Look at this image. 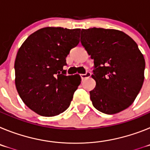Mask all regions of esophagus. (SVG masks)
<instances>
[{
	"label": "esophagus",
	"instance_id": "34e87169",
	"mask_svg": "<svg viewBox=\"0 0 150 150\" xmlns=\"http://www.w3.org/2000/svg\"><path fill=\"white\" fill-rule=\"evenodd\" d=\"M91 76V73L89 71H87L86 74H80V76H81L82 79H84L87 77H89Z\"/></svg>",
	"mask_w": 150,
	"mask_h": 150
}]
</instances>
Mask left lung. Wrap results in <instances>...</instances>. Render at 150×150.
I'll return each instance as SVG.
<instances>
[{
    "mask_svg": "<svg viewBox=\"0 0 150 150\" xmlns=\"http://www.w3.org/2000/svg\"><path fill=\"white\" fill-rule=\"evenodd\" d=\"M81 43L94 59V107L106 114L128 108L144 80L145 59L137 43L121 30L100 28L82 29Z\"/></svg>",
    "mask_w": 150,
    "mask_h": 150,
    "instance_id": "left-lung-1",
    "label": "left lung"
}]
</instances>
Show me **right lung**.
<instances>
[{
	"label": "right lung",
	"instance_id": "obj_1",
	"mask_svg": "<svg viewBox=\"0 0 150 150\" xmlns=\"http://www.w3.org/2000/svg\"><path fill=\"white\" fill-rule=\"evenodd\" d=\"M80 29L46 27L30 34L15 61L17 91L28 107L43 116L65 111L81 82L79 74L66 76L64 66L77 46Z\"/></svg>",
	"mask_w": 150,
	"mask_h": 150
}]
</instances>
